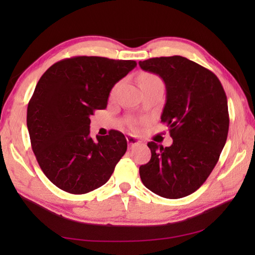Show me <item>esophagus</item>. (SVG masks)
Wrapping results in <instances>:
<instances>
[{"label": "esophagus", "instance_id": "esophagus-1", "mask_svg": "<svg viewBox=\"0 0 255 255\" xmlns=\"http://www.w3.org/2000/svg\"><path fill=\"white\" fill-rule=\"evenodd\" d=\"M126 139H127V143L131 146H135V145H139L141 141L138 139V138H136L135 136H132V135H127V137H126Z\"/></svg>", "mask_w": 255, "mask_h": 255}]
</instances>
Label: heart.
Returning <instances> with one entry per match:
<instances>
[{
	"label": "heart",
	"instance_id": "heart-1",
	"mask_svg": "<svg viewBox=\"0 0 255 255\" xmlns=\"http://www.w3.org/2000/svg\"><path fill=\"white\" fill-rule=\"evenodd\" d=\"M153 83H162V81L159 80V77L154 75V74H149V73H144L139 76L138 79V84L139 86L145 85V84H153Z\"/></svg>",
	"mask_w": 255,
	"mask_h": 255
}]
</instances>
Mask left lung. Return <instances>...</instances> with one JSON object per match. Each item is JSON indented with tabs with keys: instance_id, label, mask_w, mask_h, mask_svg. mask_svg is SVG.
<instances>
[{
	"instance_id": "left-lung-1",
	"label": "left lung",
	"mask_w": 255,
	"mask_h": 255,
	"mask_svg": "<svg viewBox=\"0 0 255 255\" xmlns=\"http://www.w3.org/2000/svg\"><path fill=\"white\" fill-rule=\"evenodd\" d=\"M138 64L165 83L161 122L167 124L173 139L169 147L147 144L152 157L139 167L141 182L167 199L187 197L204 184L225 146L230 127L226 93L213 72L182 56Z\"/></svg>"
}]
</instances>
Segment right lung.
<instances>
[{
  "mask_svg": "<svg viewBox=\"0 0 255 255\" xmlns=\"http://www.w3.org/2000/svg\"><path fill=\"white\" fill-rule=\"evenodd\" d=\"M135 60L76 56L55 63L38 81L27 110L31 147L56 187L83 195L105 184L127 150L124 133L90 136V117L107 108L114 85Z\"/></svg>",
  "mask_w": 255,
  "mask_h": 255,
  "instance_id": "obj_1",
  "label": "right lung"
}]
</instances>
